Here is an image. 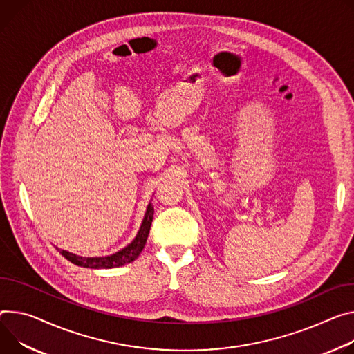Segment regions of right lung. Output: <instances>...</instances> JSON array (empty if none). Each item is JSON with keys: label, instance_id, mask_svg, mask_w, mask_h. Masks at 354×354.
<instances>
[{"label": "right lung", "instance_id": "obj_1", "mask_svg": "<svg viewBox=\"0 0 354 354\" xmlns=\"http://www.w3.org/2000/svg\"><path fill=\"white\" fill-rule=\"evenodd\" d=\"M152 217H153V206L149 203L136 239L127 247H124L122 250H120V251H117L111 255H106V257H80V255H76V254L65 251V250H60V254L65 257L66 260H69L71 263H73L79 267H84V268L99 270V268H115V267L125 266L128 263L134 261L137 257L141 254V251L144 250L148 234H149Z\"/></svg>", "mask_w": 354, "mask_h": 354}]
</instances>
